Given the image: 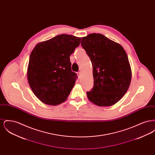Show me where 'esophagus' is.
Wrapping results in <instances>:
<instances>
[{"mask_svg":"<svg viewBox=\"0 0 155 155\" xmlns=\"http://www.w3.org/2000/svg\"><path fill=\"white\" fill-rule=\"evenodd\" d=\"M77 74V75H78V78H80L81 77V72H78Z\"/></svg>","mask_w":155,"mask_h":155,"instance_id":"esophagus-1","label":"esophagus"}]
</instances>
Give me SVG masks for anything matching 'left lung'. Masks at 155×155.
Segmentation results:
<instances>
[{
    "label": "left lung",
    "mask_w": 155,
    "mask_h": 155,
    "mask_svg": "<svg viewBox=\"0 0 155 155\" xmlns=\"http://www.w3.org/2000/svg\"><path fill=\"white\" fill-rule=\"evenodd\" d=\"M93 67L94 87L87 92L89 100L99 106H110L127 92L131 70L123 48L101 34H91L81 39Z\"/></svg>",
    "instance_id": "8db88e82"
}]
</instances>
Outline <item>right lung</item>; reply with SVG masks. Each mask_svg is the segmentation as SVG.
<instances>
[{"label": "right lung", "instance_id": "1", "mask_svg": "<svg viewBox=\"0 0 155 155\" xmlns=\"http://www.w3.org/2000/svg\"><path fill=\"white\" fill-rule=\"evenodd\" d=\"M81 38L61 34L37 45L30 55L27 78L35 96L43 103L64 102L77 79L71 71L70 56Z\"/></svg>", "mask_w": 155, "mask_h": 155}]
</instances>
